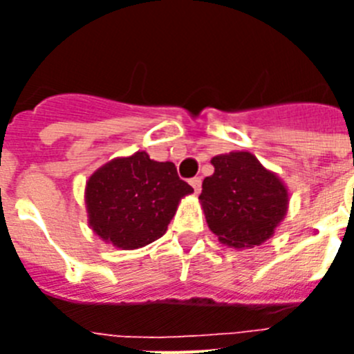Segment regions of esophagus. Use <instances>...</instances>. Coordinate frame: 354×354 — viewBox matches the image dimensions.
Listing matches in <instances>:
<instances>
[{"instance_id": "34e87169", "label": "esophagus", "mask_w": 354, "mask_h": 354, "mask_svg": "<svg viewBox=\"0 0 354 354\" xmlns=\"http://www.w3.org/2000/svg\"><path fill=\"white\" fill-rule=\"evenodd\" d=\"M189 184L193 186V189H195L196 195H198L200 189H202V179H200V177H193V179L189 180Z\"/></svg>"}]
</instances>
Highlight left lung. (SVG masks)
Segmentation results:
<instances>
[{"instance_id":"obj_1","label":"left lung","mask_w":354,"mask_h":354,"mask_svg":"<svg viewBox=\"0 0 354 354\" xmlns=\"http://www.w3.org/2000/svg\"><path fill=\"white\" fill-rule=\"evenodd\" d=\"M211 162L214 174L198 196L209 228L232 248L262 245L286 216L287 187L250 152L214 156Z\"/></svg>"}]
</instances>
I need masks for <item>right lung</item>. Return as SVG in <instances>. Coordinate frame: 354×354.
Listing matches in <instances>:
<instances>
[{
	"label": "right lung",
	"instance_id": "right-lung-1",
	"mask_svg": "<svg viewBox=\"0 0 354 354\" xmlns=\"http://www.w3.org/2000/svg\"><path fill=\"white\" fill-rule=\"evenodd\" d=\"M189 193L193 187L179 179L174 162L136 152L93 171L84 202L97 236L117 248L134 250L167 232L180 198Z\"/></svg>",
	"mask_w": 354,
	"mask_h": 354
}]
</instances>
